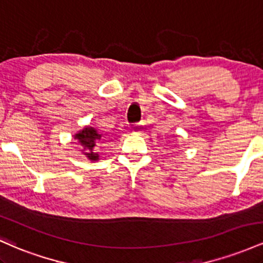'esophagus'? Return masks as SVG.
<instances>
[{
	"label": "esophagus",
	"mask_w": 263,
	"mask_h": 263,
	"mask_svg": "<svg viewBox=\"0 0 263 263\" xmlns=\"http://www.w3.org/2000/svg\"><path fill=\"white\" fill-rule=\"evenodd\" d=\"M144 129V123L143 122H137L132 126V132L135 135H141Z\"/></svg>",
	"instance_id": "1"
}]
</instances>
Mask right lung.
Masks as SVG:
<instances>
[{
	"label": "right lung",
	"mask_w": 263,
	"mask_h": 263,
	"mask_svg": "<svg viewBox=\"0 0 263 263\" xmlns=\"http://www.w3.org/2000/svg\"><path fill=\"white\" fill-rule=\"evenodd\" d=\"M75 138L80 142L81 146L84 147L85 151V156L91 161H96L99 159L98 152H95V147L101 142V135L98 134L95 128L92 127H85L79 134L75 135Z\"/></svg>",
	"instance_id": "right-lung-1"
}]
</instances>
